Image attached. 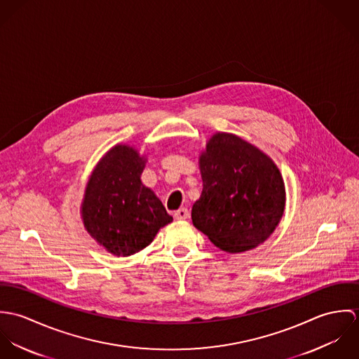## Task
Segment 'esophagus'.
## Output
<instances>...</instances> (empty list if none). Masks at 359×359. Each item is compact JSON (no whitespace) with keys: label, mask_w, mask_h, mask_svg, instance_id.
I'll use <instances>...</instances> for the list:
<instances>
[{"label":"esophagus","mask_w":359,"mask_h":359,"mask_svg":"<svg viewBox=\"0 0 359 359\" xmlns=\"http://www.w3.org/2000/svg\"><path fill=\"white\" fill-rule=\"evenodd\" d=\"M174 218H175V219H178V221H184V219L189 218V211H188V208L182 207V208L177 210V211L174 212Z\"/></svg>","instance_id":"1"}]
</instances>
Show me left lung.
<instances>
[{
	"instance_id": "8db88e82",
	"label": "left lung",
	"mask_w": 359,
	"mask_h": 359,
	"mask_svg": "<svg viewBox=\"0 0 359 359\" xmlns=\"http://www.w3.org/2000/svg\"><path fill=\"white\" fill-rule=\"evenodd\" d=\"M203 191L192 207V222L228 253L264 243L285 211L286 192L269 156L238 135L214 134L199 157Z\"/></svg>"
}]
</instances>
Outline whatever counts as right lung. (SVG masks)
<instances>
[{
    "label": "right lung",
    "instance_id": "right-lung-1",
    "mask_svg": "<svg viewBox=\"0 0 359 359\" xmlns=\"http://www.w3.org/2000/svg\"><path fill=\"white\" fill-rule=\"evenodd\" d=\"M147 160L130 145H116L98 161L87 182L81 203L84 226L114 256L141 252L172 221L141 181Z\"/></svg>",
    "mask_w": 359,
    "mask_h": 359
}]
</instances>
